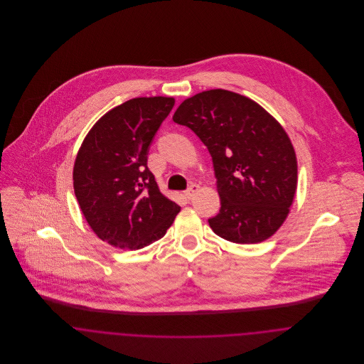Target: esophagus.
Masks as SVG:
<instances>
[{
    "instance_id": "34e87169",
    "label": "esophagus",
    "mask_w": 364,
    "mask_h": 364,
    "mask_svg": "<svg viewBox=\"0 0 364 364\" xmlns=\"http://www.w3.org/2000/svg\"><path fill=\"white\" fill-rule=\"evenodd\" d=\"M198 191H199V185L193 183V185H191V186H189V189L185 192V196H186L188 199H192V198H193V195H195Z\"/></svg>"
}]
</instances>
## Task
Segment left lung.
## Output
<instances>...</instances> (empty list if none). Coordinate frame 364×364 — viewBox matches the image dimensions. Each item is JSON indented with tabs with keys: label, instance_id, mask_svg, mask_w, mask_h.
<instances>
[{
	"label": "left lung",
	"instance_id": "obj_1",
	"mask_svg": "<svg viewBox=\"0 0 364 364\" xmlns=\"http://www.w3.org/2000/svg\"><path fill=\"white\" fill-rule=\"evenodd\" d=\"M213 158L221 208L211 230L235 244L270 238L289 215L297 189V158L282 124L255 101L210 90L185 100L172 116Z\"/></svg>",
	"mask_w": 364,
	"mask_h": 364
}]
</instances>
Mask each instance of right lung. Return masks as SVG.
<instances>
[{
  "mask_svg": "<svg viewBox=\"0 0 364 364\" xmlns=\"http://www.w3.org/2000/svg\"><path fill=\"white\" fill-rule=\"evenodd\" d=\"M173 98H133L105 113L85 136L74 162L80 208L112 247L141 250L162 238L181 208L159 192L147 166L150 144Z\"/></svg>",
  "mask_w": 364,
  "mask_h": 364,
  "instance_id": "1",
  "label": "right lung"
}]
</instances>
